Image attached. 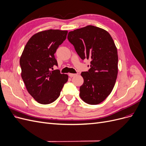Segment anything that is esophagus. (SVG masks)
Returning a JSON list of instances; mask_svg holds the SVG:
<instances>
[{"instance_id":"34e87169","label":"esophagus","mask_w":146,"mask_h":146,"mask_svg":"<svg viewBox=\"0 0 146 146\" xmlns=\"http://www.w3.org/2000/svg\"><path fill=\"white\" fill-rule=\"evenodd\" d=\"M76 74H72V73H69V77H74V76H76Z\"/></svg>"}]
</instances>
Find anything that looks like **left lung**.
I'll return each mask as SVG.
<instances>
[{"label": "left lung", "mask_w": 146, "mask_h": 146, "mask_svg": "<svg viewBox=\"0 0 146 146\" xmlns=\"http://www.w3.org/2000/svg\"><path fill=\"white\" fill-rule=\"evenodd\" d=\"M68 39L82 60H91L90 69L81 73L80 98L88 104H99L111 93L117 78L118 56L113 39L107 31L93 25L69 32Z\"/></svg>", "instance_id": "1"}]
</instances>
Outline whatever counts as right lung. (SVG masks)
<instances>
[{"label": "right lung", "mask_w": 146, "mask_h": 146, "mask_svg": "<svg viewBox=\"0 0 146 146\" xmlns=\"http://www.w3.org/2000/svg\"><path fill=\"white\" fill-rule=\"evenodd\" d=\"M68 31L48 30L30 38L20 58L21 77L29 93L41 104H49L58 98L67 74H61L55 53L66 38Z\"/></svg>", "instance_id": "add662e5"}]
</instances>
